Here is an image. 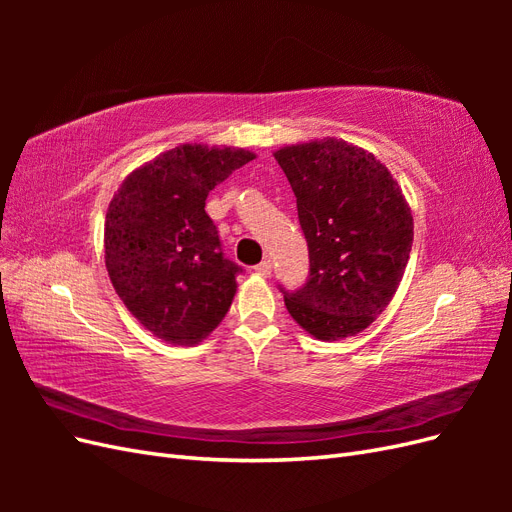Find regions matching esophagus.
I'll return each mask as SVG.
<instances>
[{
  "label": "esophagus",
  "mask_w": 512,
  "mask_h": 512,
  "mask_svg": "<svg viewBox=\"0 0 512 512\" xmlns=\"http://www.w3.org/2000/svg\"><path fill=\"white\" fill-rule=\"evenodd\" d=\"M271 269H273V267H271V260H267V258L262 260L260 265H256V273L262 275V277H269V275H271Z\"/></svg>",
  "instance_id": "obj_1"
}]
</instances>
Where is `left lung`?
Instances as JSON below:
<instances>
[{"label":"left lung","mask_w":512,"mask_h":512,"mask_svg":"<svg viewBox=\"0 0 512 512\" xmlns=\"http://www.w3.org/2000/svg\"><path fill=\"white\" fill-rule=\"evenodd\" d=\"M297 196L309 280L284 290L288 314L322 342L365 331L404 277L414 222L406 196L374 153L342 138L275 153Z\"/></svg>","instance_id":"left-lung-1"}]
</instances>
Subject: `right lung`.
Instances as JSON below:
<instances>
[{"mask_svg":"<svg viewBox=\"0 0 512 512\" xmlns=\"http://www.w3.org/2000/svg\"><path fill=\"white\" fill-rule=\"evenodd\" d=\"M254 158L247 149L185 143L132 170L108 205V277L130 314L168 344L203 342L235 299L241 267L224 258L205 200Z\"/></svg>","mask_w":512,"mask_h":512,"instance_id":"right-lung-1","label":"right lung"}]
</instances>
